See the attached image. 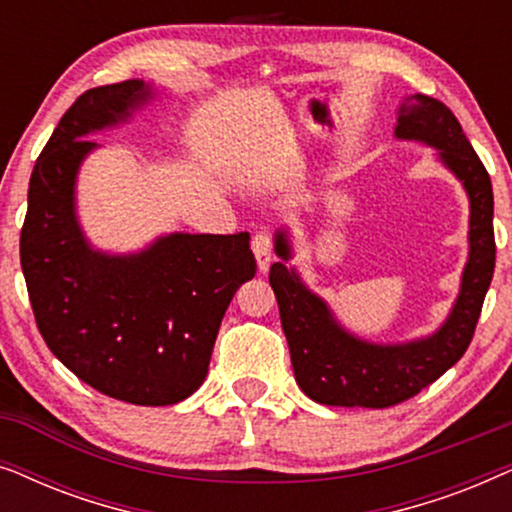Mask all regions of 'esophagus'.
<instances>
[{
	"label": "esophagus",
	"mask_w": 512,
	"mask_h": 512,
	"mask_svg": "<svg viewBox=\"0 0 512 512\" xmlns=\"http://www.w3.org/2000/svg\"><path fill=\"white\" fill-rule=\"evenodd\" d=\"M251 249H254L258 272H268L272 263V240L268 233H258L251 242Z\"/></svg>",
	"instance_id": "esophagus-1"
}]
</instances>
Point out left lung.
Listing matches in <instances>:
<instances>
[{
	"instance_id": "left-lung-1",
	"label": "left lung",
	"mask_w": 512,
	"mask_h": 512,
	"mask_svg": "<svg viewBox=\"0 0 512 512\" xmlns=\"http://www.w3.org/2000/svg\"><path fill=\"white\" fill-rule=\"evenodd\" d=\"M394 137L436 149L468 198V256L457 298L443 324L405 342H373L342 324L333 307L305 284L291 261V228L275 233L279 261L270 268L279 317L289 342L298 387L321 405L389 408L419 394L450 370L471 345L482 300L494 275V193L485 165L450 109L426 95H405L396 109Z\"/></svg>"
}]
</instances>
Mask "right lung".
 <instances>
[{"label": "right lung", "mask_w": 512, "mask_h": 512, "mask_svg": "<svg viewBox=\"0 0 512 512\" xmlns=\"http://www.w3.org/2000/svg\"><path fill=\"white\" fill-rule=\"evenodd\" d=\"M163 93L144 79L86 90L30 177L20 265L46 345L104 396L174 405L205 382L235 291L256 275L249 233H165L137 251L97 249L81 226L76 184L100 149L90 135L121 128Z\"/></svg>", "instance_id": "right-lung-1"}]
</instances>
